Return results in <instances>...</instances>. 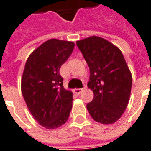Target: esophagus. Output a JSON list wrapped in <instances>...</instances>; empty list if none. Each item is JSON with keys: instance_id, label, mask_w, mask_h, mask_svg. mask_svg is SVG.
<instances>
[{"instance_id": "obj_1", "label": "esophagus", "mask_w": 151, "mask_h": 151, "mask_svg": "<svg viewBox=\"0 0 151 151\" xmlns=\"http://www.w3.org/2000/svg\"><path fill=\"white\" fill-rule=\"evenodd\" d=\"M81 91H82V89H75V90H74V92H75L76 94H77V95L81 94Z\"/></svg>"}]
</instances>
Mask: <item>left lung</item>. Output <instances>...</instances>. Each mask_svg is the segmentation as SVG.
<instances>
[{
    "label": "left lung",
    "mask_w": 151,
    "mask_h": 151,
    "mask_svg": "<svg viewBox=\"0 0 151 151\" xmlns=\"http://www.w3.org/2000/svg\"><path fill=\"white\" fill-rule=\"evenodd\" d=\"M90 68L87 86L94 93L86 105L94 120L113 124L125 111L130 100L132 76L120 50L110 41L91 36L76 41Z\"/></svg>",
    "instance_id": "8db88e82"
}]
</instances>
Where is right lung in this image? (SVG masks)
<instances>
[{
  "instance_id": "right-lung-1",
  "label": "right lung",
  "mask_w": 151,
  "mask_h": 151,
  "mask_svg": "<svg viewBox=\"0 0 151 151\" xmlns=\"http://www.w3.org/2000/svg\"><path fill=\"white\" fill-rule=\"evenodd\" d=\"M75 44L50 39L35 49L26 60L21 92L35 120L48 130L64 125L72 108L73 94L63 86L60 68L71 55Z\"/></svg>"
}]
</instances>
